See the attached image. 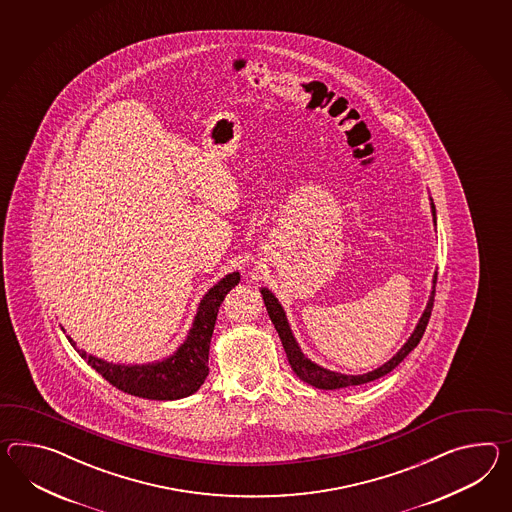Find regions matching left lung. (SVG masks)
<instances>
[{"label":"left lung","mask_w":512,"mask_h":512,"mask_svg":"<svg viewBox=\"0 0 512 512\" xmlns=\"http://www.w3.org/2000/svg\"><path fill=\"white\" fill-rule=\"evenodd\" d=\"M431 212H433V220H435V225H437V211H435L433 200H431ZM435 285H437V272L433 275V290H431V296H429V301L425 305L424 314L418 320V324L414 327L409 340L403 344V348L399 349L398 353L390 361L385 362L383 366H379V368H375L372 372L362 375L338 374V372L327 370L324 366H318L316 362L307 359L301 353V348L298 346L294 335H292V329L288 325L287 314L283 311L281 303L277 301V298L268 288H261V294L264 305H266V311L270 314V320L275 325V331L279 333V338L283 342V348H285L288 362H290L294 374L298 375L303 383H309L312 387L322 388V390H335V388L355 387V385H362V383H370L374 379L387 375L388 372H392L399 362L403 361L411 353L412 349L418 346V342L424 337L425 327H427V322L431 318V311H433Z\"/></svg>","instance_id":"obj_1"}]
</instances>
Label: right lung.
I'll return each instance as SVG.
<instances>
[{"label": "right lung", "instance_id": "obj_1", "mask_svg": "<svg viewBox=\"0 0 512 512\" xmlns=\"http://www.w3.org/2000/svg\"><path fill=\"white\" fill-rule=\"evenodd\" d=\"M240 274L225 275L203 296L198 312L194 316L187 340L177 348L174 355L163 361L148 364H113L103 361L87 351L77 348L74 340L70 344L85 361L105 377L113 387L131 396L146 399H181L194 394L209 375V346L216 316L225 294L238 285Z\"/></svg>", "mask_w": 512, "mask_h": 512}]
</instances>
